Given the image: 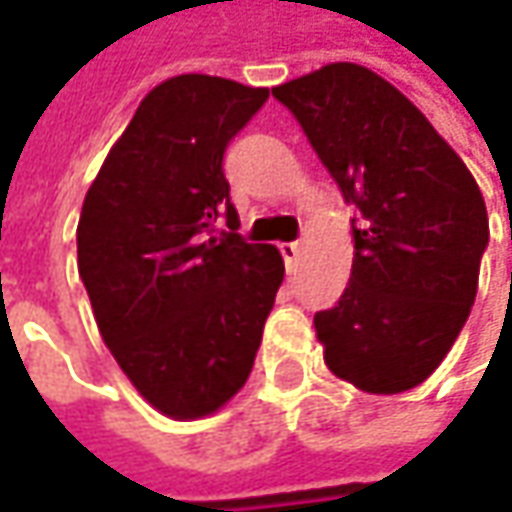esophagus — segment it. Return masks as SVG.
Here are the masks:
<instances>
[{
  "label": "esophagus",
  "instance_id": "1",
  "mask_svg": "<svg viewBox=\"0 0 512 512\" xmlns=\"http://www.w3.org/2000/svg\"><path fill=\"white\" fill-rule=\"evenodd\" d=\"M279 250H282V259L287 262V270H293L296 262H299V242H282Z\"/></svg>",
  "mask_w": 512,
  "mask_h": 512
}]
</instances>
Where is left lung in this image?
Masks as SVG:
<instances>
[{"label": "left lung", "instance_id": "8db88e82", "mask_svg": "<svg viewBox=\"0 0 512 512\" xmlns=\"http://www.w3.org/2000/svg\"><path fill=\"white\" fill-rule=\"evenodd\" d=\"M273 96L359 210L350 282L313 319L325 364L364 393L413 390L476 302L490 239L482 190L422 110L362 65L333 62Z\"/></svg>", "mask_w": 512, "mask_h": 512}]
</instances>
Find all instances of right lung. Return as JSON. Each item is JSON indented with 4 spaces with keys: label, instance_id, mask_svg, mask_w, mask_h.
I'll return each instance as SVG.
<instances>
[{
    "label": "right lung",
    "instance_id": "right-lung-1",
    "mask_svg": "<svg viewBox=\"0 0 512 512\" xmlns=\"http://www.w3.org/2000/svg\"><path fill=\"white\" fill-rule=\"evenodd\" d=\"M270 96L182 73L150 90L90 185L79 276L102 339L139 396L170 419L216 413L253 370L282 253L236 233L227 142ZM225 215L230 231L215 233Z\"/></svg>",
    "mask_w": 512,
    "mask_h": 512
}]
</instances>
